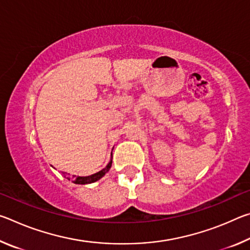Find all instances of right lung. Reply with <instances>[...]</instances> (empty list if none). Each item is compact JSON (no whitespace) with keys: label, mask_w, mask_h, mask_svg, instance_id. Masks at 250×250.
Listing matches in <instances>:
<instances>
[{"label":"right lung","mask_w":250,"mask_h":250,"mask_svg":"<svg viewBox=\"0 0 250 250\" xmlns=\"http://www.w3.org/2000/svg\"><path fill=\"white\" fill-rule=\"evenodd\" d=\"M111 164H112V160H110V162L108 163V166L105 167L103 170L95 173V174L89 175V176H76L73 175L71 177H67V179L70 180L73 183L75 184H90V183H94V182L100 180L101 177H103L105 173H107L110 167H111Z\"/></svg>","instance_id":"right-lung-1"}]
</instances>
